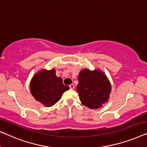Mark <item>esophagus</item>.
Listing matches in <instances>:
<instances>
[{"instance_id": "34e87169", "label": "esophagus", "mask_w": 147, "mask_h": 147, "mask_svg": "<svg viewBox=\"0 0 147 147\" xmlns=\"http://www.w3.org/2000/svg\"><path fill=\"white\" fill-rule=\"evenodd\" d=\"M69 87L71 89H74V85L73 84H71L69 85Z\"/></svg>"}]
</instances>
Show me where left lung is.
Listing matches in <instances>:
<instances>
[{"instance_id": "obj_1", "label": "left lung", "mask_w": 147, "mask_h": 147, "mask_svg": "<svg viewBox=\"0 0 147 147\" xmlns=\"http://www.w3.org/2000/svg\"><path fill=\"white\" fill-rule=\"evenodd\" d=\"M76 90L80 100L90 109H98L108 102L111 92L108 78L100 69H82L78 76Z\"/></svg>"}]
</instances>
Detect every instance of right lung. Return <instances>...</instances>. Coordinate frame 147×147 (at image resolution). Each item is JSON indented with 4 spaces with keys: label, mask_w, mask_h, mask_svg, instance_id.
<instances>
[{
    "label": "right lung",
    "mask_w": 147,
    "mask_h": 147,
    "mask_svg": "<svg viewBox=\"0 0 147 147\" xmlns=\"http://www.w3.org/2000/svg\"><path fill=\"white\" fill-rule=\"evenodd\" d=\"M30 88L36 100L45 107H51L61 99V96L69 90V87L63 84L62 78L56 76L54 69H43L33 76Z\"/></svg>",
    "instance_id": "obj_1"
}]
</instances>
